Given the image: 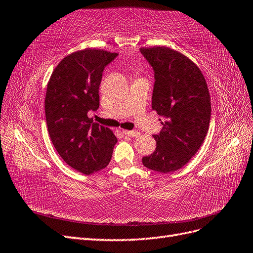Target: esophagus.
Instances as JSON below:
<instances>
[{
    "label": "esophagus",
    "mask_w": 253,
    "mask_h": 253,
    "mask_svg": "<svg viewBox=\"0 0 253 253\" xmlns=\"http://www.w3.org/2000/svg\"><path fill=\"white\" fill-rule=\"evenodd\" d=\"M122 133H124L126 136H129V137H135V138H137V137L140 136V133L137 132V131H127V129H124Z\"/></svg>",
    "instance_id": "obj_1"
}]
</instances>
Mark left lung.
I'll use <instances>...</instances> for the list:
<instances>
[{
    "mask_svg": "<svg viewBox=\"0 0 253 253\" xmlns=\"http://www.w3.org/2000/svg\"><path fill=\"white\" fill-rule=\"evenodd\" d=\"M140 52L154 72L152 109L165 119L162 132L153 135L156 149L142 164L155 172L171 173L196 154L208 133V86L200 68L182 53L165 46Z\"/></svg>",
    "mask_w": 253,
    "mask_h": 253,
    "instance_id": "8db88e82",
    "label": "left lung"
}]
</instances>
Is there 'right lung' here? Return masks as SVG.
Masks as SVG:
<instances>
[{"mask_svg":"<svg viewBox=\"0 0 253 253\" xmlns=\"http://www.w3.org/2000/svg\"><path fill=\"white\" fill-rule=\"evenodd\" d=\"M117 56L90 48L73 52L57 65L47 84L45 116L51 142L68 166L86 175L110 164L117 142L110 128L87 116L99 108L104 67Z\"/></svg>","mask_w":253,"mask_h":253,"instance_id":"right-lung-1","label":"right lung"}]
</instances>
